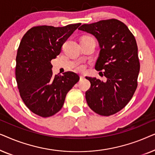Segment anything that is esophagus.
<instances>
[{"label":"esophagus","mask_w":155,"mask_h":155,"mask_svg":"<svg viewBox=\"0 0 155 155\" xmlns=\"http://www.w3.org/2000/svg\"><path fill=\"white\" fill-rule=\"evenodd\" d=\"M80 80H83L84 78V75H80Z\"/></svg>","instance_id":"esophagus-1"}]
</instances>
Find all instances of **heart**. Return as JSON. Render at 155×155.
Instances as JSON below:
<instances>
[{"label": "heart", "instance_id": "heart-1", "mask_svg": "<svg viewBox=\"0 0 155 155\" xmlns=\"http://www.w3.org/2000/svg\"><path fill=\"white\" fill-rule=\"evenodd\" d=\"M75 70L77 71H79V72H82L84 70V66L83 65H80V64H78L75 66Z\"/></svg>", "mask_w": 155, "mask_h": 155}]
</instances>
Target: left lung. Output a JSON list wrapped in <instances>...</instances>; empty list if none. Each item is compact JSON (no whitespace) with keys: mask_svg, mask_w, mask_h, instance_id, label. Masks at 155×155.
I'll use <instances>...</instances> for the list:
<instances>
[{"mask_svg":"<svg viewBox=\"0 0 155 155\" xmlns=\"http://www.w3.org/2000/svg\"><path fill=\"white\" fill-rule=\"evenodd\" d=\"M94 36L100 52L95 69L107 80L86 77L90 88L85 92L87 103L99 115L115 114L128 104L137 87L140 61L135 37L124 23L116 19L84 24L78 28Z\"/></svg>","mask_w":155,"mask_h":155,"instance_id":"obj_1","label":"left lung"}]
</instances>
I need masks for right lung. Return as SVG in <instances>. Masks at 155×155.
Masks as SVG:
<instances>
[{
	"label": "right lung",
	"instance_id": "obj_1",
	"mask_svg": "<svg viewBox=\"0 0 155 155\" xmlns=\"http://www.w3.org/2000/svg\"><path fill=\"white\" fill-rule=\"evenodd\" d=\"M80 25L33 27L22 38L16 56V81L25 104L38 116L47 118L58 113L67 93L79 81L73 72L54 75L51 61Z\"/></svg>",
	"mask_w": 155,
	"mask_h": 155
}]
</instances>
